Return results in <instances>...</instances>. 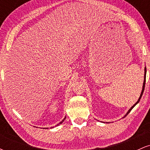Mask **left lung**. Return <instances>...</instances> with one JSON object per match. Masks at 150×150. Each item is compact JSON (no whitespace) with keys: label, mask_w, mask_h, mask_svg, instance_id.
Here are the masks:
<instances>
[{"label":"left lung","mask_w":150,"mask_h":150,"mask_svg":"<svg viewBox=\"0 0 150 150\" xmlns=\"http://www.w3.org/2000/svg\"><path fill=\"white\" fill-rule=\"evenodd\" d=\"M146 72H147V70H146V67H145V68H144V82H143V87H142V92H141V94H140V98H139V99H138V100H137V102H136V103H135V104H134V105H133V106H132V107L130 108V109H129V111H128V113H126V115H125V116H127V115H128V113L130 112V111H131V110L132 109V108H134V106H135V105H136V104H137V103H138V102H139V101H140V99H141V97H142V94H143V92H144V86H145V81H146Z\"/></svg>","instance_id":"8db88e82"}]
</instances>
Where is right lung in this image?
<instances>
[{"instance_id": "obj_1", "label": "right lung", "mask_w": 150, "mask_h": 150, "mask_svg": "<svg viewBox=\"0 0 150 150\" xmlns=\"http://www.w3.org/2000/svg\"><path fill=\"white\" fill-rule=\"evenodd\" d=\"M65 118H64V119H63V120H62V121L61 122V123H59V124H61V123H63V121H64V120H65ZM59 124H58V125H59Z\"/></svg>"}]
</instances>
